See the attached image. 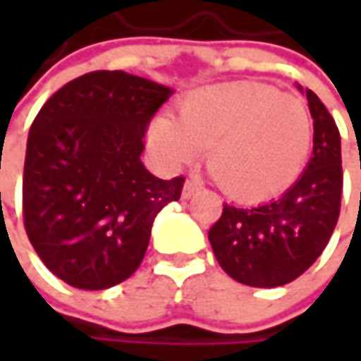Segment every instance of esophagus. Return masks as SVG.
Here are the masks:
<instances>
[{
  "label": "esophagus",
  "instance_id": "esophagus-1",
  "mask_svg": "<svg viewBox=\"0 0 361 361\" xmlns=\"http://www.w3.org/2000/svg\"><path fill=\"white\" fill-rule=\"evenodd\" d=\"M199 190H201V185H197L195 180H187V183H185V187H183V199H190V197H195Z\"/></svg>",
  "mask_w": 361,
  "mask_h": 361
}]
</instances>
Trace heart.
I'll use <instances>...</instances> for the list:
<instances>
[{
	"label": "heart",
	"mask_w": 361,
	"mask_h": 361,
	"mask_svg": "<svg viewBox=\"0 0 361 361\" xmlns=\"http://www.w3.org/2000/svg\"><path fill=\"white\" fill-rule=\"evenodd\" d=\"M148 142L173 169L209 148V169L231 199L267 201L303 171L313 120L303 100L265 84H215L190 92L176 118L154 120Z\"/></svg>",
	"instance_id": "heart-1"
}]
</instances>
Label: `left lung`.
I'll return each instance as SVG.
<instances>
[{
    "label": "left lung",
    "mask_w": 361,
    "mask_h": 361,
    "mask_svg": "<svg viewBox=\"0 0 361 361\" xmlns=\"http://www.w3.org/2000/svg\"><path fill=\"white\" fill-rule=\"evenodd\" d=\"M305 96L313 118V157L307 169L275 201L251 209L225 204L209 231L219 265L239 283H291L324 253L336 229L343 187L340 130L324 102L312 90Z\"/></svg>",
    "instance_id": "1"
}]
</instances>
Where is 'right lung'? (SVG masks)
Segmentation results:
<instances>
[{
	"label": "right lung",
	"instance_id": "right-lung-1",
	"mask_svg": "<svg viewBox=\"0 0 361 361\" xmlns=\"http://www.w3.org/2000/svg\"><path fill=\"white\" fill-rule=\"evenodd\" d=\"M173 90L122 70L68 82L37 112L23 164V225L35 253L78 289H108L142 263L154 216L180 199L140 154Z\"/></svg>",
	"mask_w": 361,
	"mask_h": 361
}]
</instances>
